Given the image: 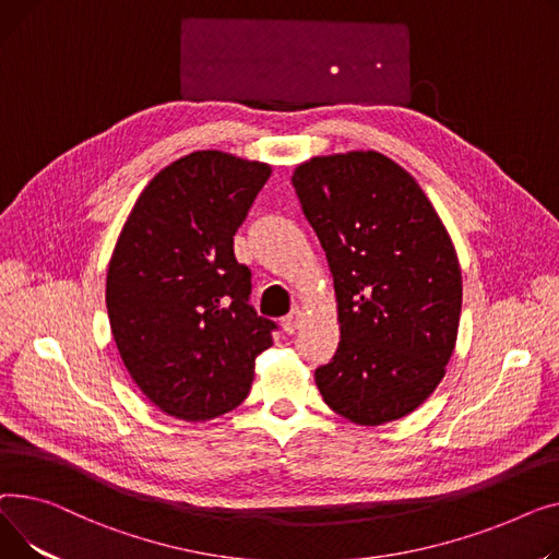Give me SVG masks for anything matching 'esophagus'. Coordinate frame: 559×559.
I'll list each match as a JSON object with an SVG mask.
<instances>
[{"label": "esophagus", "instance_id": "34e87169", "mask_svg": "<svg viewBox=\"0 0 559 559\" xmlns=\"http://www.w3.org/2000/svg\"><path fill=\"white\" fill-rule=\"evenodd\" d=\"M302 322H305V313L300 311V309H293L284 320H282V330L286 332V334H295L302 326Z\"/></svg>", "mask_w": 559, "mask_h": 559}]
</instances>
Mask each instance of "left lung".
Wrapping results in <instances>:
<instances>
[{
	"mask_svg": "<svg viewBox=\"0 0 559 559\" xmlns=\"http://www.w3.org/2000/svg\"><path fill=\"white\" fill-rule=\"evenodd\" d=\"M290 180L338 302L341 343L316 370L320 395L360 426L406 417L442 381L457 338L463 273L447 227L377 151L311 157Z\"/></svg>",
	"mask_w": 559,
	"mask_h": 559,
	"instance_id": "8db88e82",
	"label": "left lung"
}]
</instances>
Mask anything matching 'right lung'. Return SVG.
<instances>
[{
    "instance_id": "right-lung-1",
    "label": "right lung",
    "mask_w": 559,
    "mask_h": 559,
    "mask_svg": "<svg viewBox=\"0 0 559 559\" xmlns=\"http://www.w3.org/2000/svg\"><path fill=\"white\" fill-rule=\"evenodd\" d=\"M271 164L193 151L140 193L115 243L106 305L128 374L176 419L237 408L275 322L257 316L235 235Z\"/></svg>"
}]
</instances>
